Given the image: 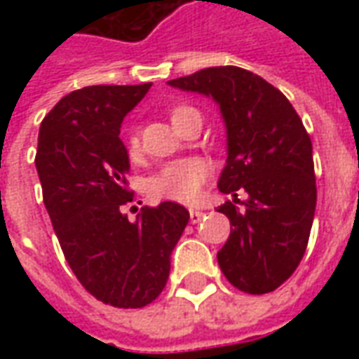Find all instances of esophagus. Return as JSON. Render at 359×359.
Here are the masks:
<instances>
[{"label": "esophagus", "instance_id": "34e87169", "mask_svg": "<svg viewBox=\"0 0 359 359\" xmlns=\"http://www.w3.org/2000/svg\"><path fill=\"white\" fill-rule=\"evenodd\" d=\"M203 217V211L190 210V223H200Z\"/></svg>", "mask_w": 359, "mask_h": 359}]
</instances>
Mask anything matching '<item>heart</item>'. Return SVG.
<instances>
[{
  "mask_svg": "<svg viewBox=\"0 0 359 359\" xmlns=\"http://www.w3.org/2000/svg\"><path fill=\"white\" fill-rule=\"evenodd\" d=\"M190 111H196L188 105H179L171 109L172 125L184 117ZM126 154L136 157L140 148V138L136 130H128L126 134ZM210 177V165L198 159V157H187V159H177L171 163L163 165L157 172H154L146 182V192L154 200H167V202L179 203H194Z\"/></svg>",
  "mask_w": 359,
  "mask_h": 359,
  "instance_id": "b5f03b06",
  "label": "heart"
}]
</instances>
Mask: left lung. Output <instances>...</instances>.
Wrapping results in <instances>:
<instances>
[{"mask_svg":"<svg viewBox=\"0 0 359 359\" xmlns=\"http://www.w3.org/2000/svg\"><path fill=\"white\" fill-rule=\"evenodd\" d=\"M169 84L211 95L225 118L229 156L217 187L233 202L217 210L231 221L219 267L242 292H273L300 265L313 223L317 188L308 130L280 90L241 67H210ZM238 191L246 201L238 200Z\"/></svg>","mask_w":359,"mask_h":359,"instance_id":"left-lung-1","label":"left lung"}]
</instances>
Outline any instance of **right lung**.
Wrapping results in <instances>:
<instances>
[{"mask_svg":"<svg viewBox=\"0 0 359 359\" xmlns=\"http://www.w3.org/2000/svg\"><path fill=\"white\" fill-rule=\"evenodd\" d=\"M149 86H86L61 97L43 117L34 159L67 264L94 298L123 309L161 294L190 219L175 202L142 208L136 221L123 213L134 192L121 123Z\"/></svg>","mask_w":359,"mask_h":359,"instance_id":"add662e5","label":"right lung"}]
</instances>
